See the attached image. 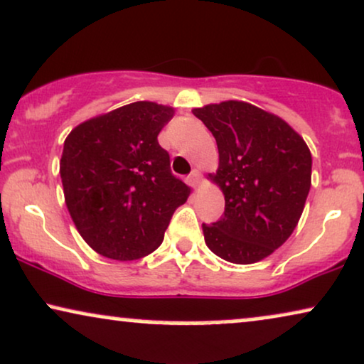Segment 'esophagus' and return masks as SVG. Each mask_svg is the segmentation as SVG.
I'll return each mask as SVG.
<instances>
[{
    "label": "esophagus",
    "mask_w": 364,
    "mask_h": 364,
    "mask_svg": "<svg viewBox=\"0 0 364 364\" xmlns=\"http://www.w3.org/2000/svg\"><path fill=\"white\" fill-rule=\"evenodd\" d=\"M188 179H190V183L193 186H198L200 185V181H201V174H200V171L198 169H193L191 171V174L190 176H188Z\"/></svg>",
    "instance_id": "34e87169"
}]
</instances>
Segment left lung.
<instances>
[{"mask_svg":"<svg viewBox=\"0 0 364 364\" xmlns=\"http://www.w3.org/2000/svg\"><path fill=\"white\" fill-rule=\"evenodd\" d=\"M193 115L213 134L218 169L208 174L225 196V212L203 224L210 251L235 264L273 254L291 235L312 179V156L283 118L251 103L229 100Z\"/></svg>","mask_w":364,"mask_h":364,"instance_id":"left-lung-1","label":"left lung"}]
</instances>
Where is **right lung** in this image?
<instances>
[{
  "label": "right lung",
  "mask_w": 364,
  "mask_h": 364,
  "mask_svg": "<svg viewBox=\"0 0 364 364\" xmlns=\"http://www.w3.org/2000/svg\"><path fill=\"white\" fill-rule=\"evenodd\" d=\"M173 115L171 107L135 102L82 122L65 139V205L81 237L105 257L132 261L156 251L190 196L157 142Z\"/></svg>",
  "instance_id": "right-lung-1"
}]
</instances>
